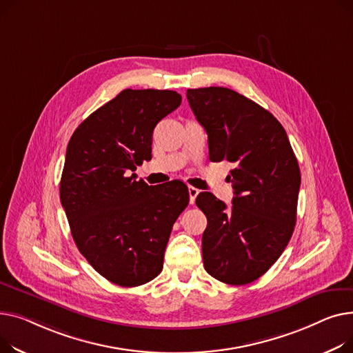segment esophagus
<instances>
[{
	"instance_id": "1",
	"label": "esophagus",
	"mask_w": 353,
	"mask_h": 353,
	"mask_svg": "<svg viewBox=\"0 0 353 353\" xmlns=\"http://www.w3.org/2000/svg\"><path fill=\"white\" fill-rule=\"evenodd\" d=\"M188 192H190V202H191V203H194V202H195V199H196V196H198V194H199V190L194 188V186H190V188H188Z\"/></svg>"
}]
</instances>
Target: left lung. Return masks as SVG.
<instances>
[{
  "mask_svg": "<svg viewBox=\"0 0 353 353\" xmlns=\"http://www.w3.org/2000/svg\"><path fill=\"white\" fill-rule=\"evenodd\" d=\"M208 134L210 159L230 161L232 206L201 192L196 206L208 225L202 235L203 266L230 285L251 283L282 255L296 223L301 171L279 121L230 88L186 91Z\"/></svg>",
  "mask_w": 353,
  "mask_h": 353,
  "instance_id": "left-lung-1",
  "label": "left lung"
}]
</instances>
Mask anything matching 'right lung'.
Here are the masks:
<instances>
[{"mask_svg": "<svg viewBox=\"0 0 353 353\" xmlns=\"http://www.w3.org/2000/svg\"><path fill=\"white\" fill-rule=\"evenodd\" d=\"M168 90H123L74 131L59 198L74 242L95 271L132 288L163 266L172 226L188 206V186L137 181V165L152 158L157 123L181 105Z\"/></svg>", "mask_w": 353, "mask_h": 353, "instance_id": "obj_1", "label": "right lung"}]
</instances>
